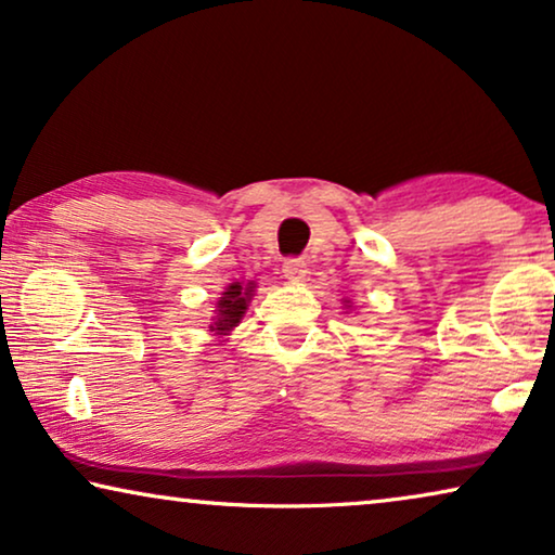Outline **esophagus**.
<instances>
[{
  "mask_svg": "<svg viewBox=\"0 0 555 555\" xmlns=\"http://www.w3.org/2000/svg\"><path fill=\"white\" fill-rule=\"evenodd\" d=\"M283 272H285V278L287 280H306V275H308V264L302 262V260H285L283 262Z\"/></svg>",
  "mask_w": 555,
  "mask_h": 555,
  "instance_id": "34e87169",
  "label": "esophagus"
}]
</instances>
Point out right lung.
Masks as SVG:
<instances>
[{
    "label": "right lung",
    "instance_id": "obj_1",
    "mask_svg": "<svg viewBox=\"0 0 555 555\" xmlns=\"http://www.w3.org/2000/svg\"><path fill=\"white\" fill-rule=\"evenodd\" d=\"M255 295V283L249 280V283H232L224 287L222 298L217 300V310H215V318H211L209 331L215 333V336H227L234 325L242 321V315H245L247 310V302L253 300Z\"/></svg>",
    "mask_w": 555,
    "mask_h": 555
}]
</instances>
